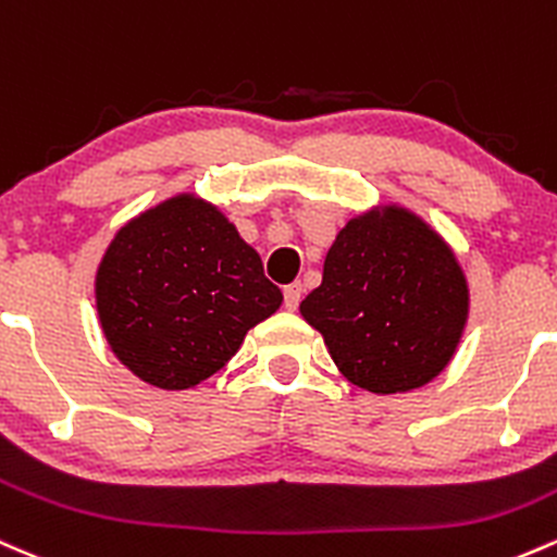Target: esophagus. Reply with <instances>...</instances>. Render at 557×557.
<instances>
[{"instance_id": "obj_1", "label": "esophagus", "mask_w": 557, "mask_h": 557, "mask_svg": "<svg viewBox=\"0 0 557 557\" xmlns=\"http://www.w3.org/2000/svg\"><path fill=\"white\" fill-rule=\"evenodd\" d=\"M301 293H304L301 283H290V285H285V309H288V311H296V309H298V304H301Z\"/></svg>"}]
</instances>
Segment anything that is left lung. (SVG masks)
<instances>
[{
    "label": "left lung",
    "instance_id": "left-lung-1",
    "mask_svg": "<svg viewBox=\"0 0 557 557\" xmlns=\"http://www.w3.org/2000/svg\"><path fill=\"white\" fill-rule=\"evenodd\" d=\"M298 309L346 381L405 394L451 362L470 290L455 250L431 224L383 206L348 219L325 256L322 285Z\"/></svg>",
    "mask_w": 557,
    "mask_h": 557
}]
</instances>
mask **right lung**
Segmentation results:
<instances>
[{
	"mask_svg": "<svg viewBox=\"0 0 557 557\" xmlns=\"http://www.w3.org/2000/svg\"><path fill=\"white\" fill-rule=\"evenodd\" d=\"M110 351L156 388H195L283 304L261 256L209 200L174 195L129 219L95 277Z\"/></svg>",
	"mask_w": 557,
	"mask_h": 557,
	"instance_id": "add662e5",
	"label": "right lung"
}]
</instances>
